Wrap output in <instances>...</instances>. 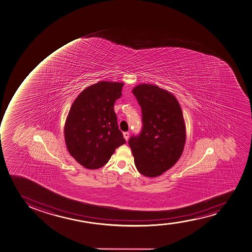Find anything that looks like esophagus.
Listing matches in <instances>:
<instances>
[{"instance_id": "esophagus-1", "label": "esophagus", "mask_w": 252, "mask_h": 252, "mask_svg": "<svg viewBox=\"0 0 252 252\" xmlns=\"http://www.w3.org/2000/svg\"><path fill=\"white\" fill-rule=\"evenodd\" d=\"M123 136H124V138L127 141L128 139H129V136H130V133L124 132L123 133Z\"/></svg>"}]
</instances>
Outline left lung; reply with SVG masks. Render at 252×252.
Instances as JSON below:
<instances>
[{"instance_id":"obj_1","label":"left lung","mask_w":252,"mask_h":252,"mask_svg":"<svg viewBox=\"0 0 252 252\" xmlns=\"http://www.w3.org/2000/svg\"><path fill=\"white\" fill-rule=\"evenodd\" d=\"M132 93L142 108V129L128 143L139 173L154 178L181 157L186 141L184 116L174 95L163 89L144 84Z\"/></svg>"}]
</instances>
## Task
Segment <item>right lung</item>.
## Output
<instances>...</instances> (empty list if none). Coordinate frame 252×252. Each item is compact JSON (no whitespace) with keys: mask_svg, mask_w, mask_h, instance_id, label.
Segmentation results:
<instances>
[{"mask_svg":"<svg viewBox=\"0 0 252 252\" xmlns=\"http://www.w3.org/2000/svg\"><path fill=\"white\" fill-rule=\"evenodd\" d=\"M124 84L101 81L86 88L71 106L64 137L68 153L88 169L105 166L117 147L126 143L114 104Z\"/></svg>","mask_w":252,"mask_h":252,"instance_id":"add662e5","label":"right lung"}]
</instances>
